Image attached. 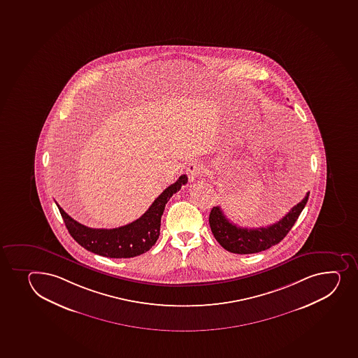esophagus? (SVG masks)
I'll use <instances>...</instances> for the list:
<instances>
[{"mask_svg":"<svg viewBox=\"0 0 358 358\" xmlns=\"http://www.w3.org/2000/svg\"><path fill=\"white\" fill-rule=\"evenodd\" d=\"M202 173L203 166L199 161H192V162L189 163L187 173H188L190 181H195L196 178H199V175Z\"/></svg>","mask_w":358,"mask_h":358,"instance_id":"esophagus-1","label":"esophagus"}]
</instances>
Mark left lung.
Listing matches in <instances>:
<instances>
[{"mask_svg":"<svg viewBox=\"0 0 358 358\" xmlns=\"http://www.w3.org/2000/svg\"><path fill=\"white\" fill-rule=\"evenodd\" d=\"M310 192H306V197L292 208L280 221L262 227V228L248 229L234 224L225 217L221 207H214L209 215V224L215 238L225 250L234 254H256L259 251L266 250L273 245L280 243L287 232L297 221L299 215L306 207Z\"/></svg>","mask_w":358,"mask_h":358,"instance_id":"left-lung-1","label":"left lung"}]
</instances>
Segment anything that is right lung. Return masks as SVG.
<instances>
[{
	"label": "right lung",
	"instance_id": "right-lung-1",
	"mask_svg": "<svg viewBox=\"0 0 358 358\" xmlns=\"http://www.w3.org/2000/svg\"><path fill=\"white\" fill-rule=\"evenodd\" d=\"M188 182L187 175H182L169 185L149 209L136 221L114 229H94L75 221L62 208H59L64 224L71 237L81 247L104 257L130 258L144 254L156 243L159 236L161 217L170 197Z\"/></svg>",
	"mask_w": 358,
	"mask_h": 358
}]
</instances>
